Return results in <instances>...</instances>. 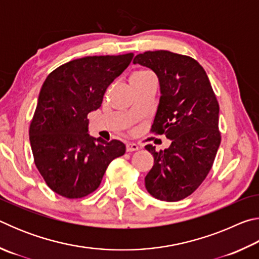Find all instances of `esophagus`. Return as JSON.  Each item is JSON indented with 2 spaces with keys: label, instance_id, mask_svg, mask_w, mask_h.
Here are the masks:
<instances>
[{
  "label": "esophagus",
  "instance_id": "obj_1",
  "mask_svg": "<svg viewBox=\"0 0 259 259\" xmlns=\"http://www.w3.org/2000/svg\"><path fill=\"white\" fill-rule=\"evenodd\" d=\"M125 148H126V152H135L139 150V146L137 144H134V143H126Z\"/></svg>",
  "mask_w": 259,
  "mask_h": 259
}]
</instances>
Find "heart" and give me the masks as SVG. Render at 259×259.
I'll use <instances>...</instances> for the list:
<instances>
[{
    "label": "heart",
    "instance_id": "obj_1",
    "mask_svg": "<svg viewBox=\"0 0 259 259\" xmlns=\"http://www.w3.org/2000/svg\"><path fill=\"white\" fill-rule=\"evenodd\" d=\"M152 78L154 77H153L152 74H150L148 72H137L131 76L130 82H131V85H133V84H137V83L145 82L147 80H152Z\"/></svg>",
    "mask_w": 259,
    "mask_h": 259
}]
</instances>
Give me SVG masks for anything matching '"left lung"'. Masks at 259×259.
Segmentation results:
<instances>
[{
  "mask_svg": "<svg viewBox=\"0 0 259 259\" xmlns=\"http://www.w3.org/2000/svg\"><path fill=\"white\" fill-rule=\"evenodd\" d=\"M134 64L155 73L160 85L152 131L164 134L171 145L156 152L145 177L147 192L174 202L191 195L207 177L221 145L219 105L202 66L191 57L159 50L139 54Z\"/></svg>",
  "mask_w": 259,
  "mask_h": 259,
  "instance_id": "left-lung-1",
  "label": "left lung"
}]
</instances>
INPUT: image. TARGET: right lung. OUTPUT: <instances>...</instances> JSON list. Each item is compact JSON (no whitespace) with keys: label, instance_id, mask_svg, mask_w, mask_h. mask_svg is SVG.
<instances>
[{"label":"right lung","instance_id":"obj_1","mask_svg":"<svg viewBox=\"0 0 259 259\" xmlns=\"http://www.w3.org/2000/svg\"><path fill=\"white\" fill-rule=\"evenodd\" d=\"M133 54L89 56L61 65L46 78L29 126L35 165L47 185L68 199L98 188L108 164L125 153L120 140L89 135L88 114L100 107L108 85Z\"/></svg>","mask_w":259,"mask_h":259}]
</instances>
